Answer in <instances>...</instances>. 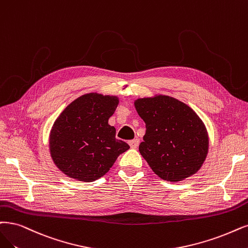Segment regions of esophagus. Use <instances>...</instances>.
Returning a JSON list of instances; mask_svg holds the SVG:
<instances>
[{
  "mask_svg": "<svg viewBox=\"0 0 248 248\" xmlns=\"http://www.w3.org/2000/svg\"><path fill=\"white\" fill-rule=\"evenodd\" d=\"M139 143H140V140L138 139V138H136V139H134V140H131L130 142H129V144H130V146H131V148H137L139 146Z\"/></svg>",
  "mask_w": 248,
  "mask_h": 248,
  "instance_id": "1",
  "label": "esophagus"
}]
</instances>
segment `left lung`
Returning <instances> with one entry per match:
<instances>
[{
  "mask_svg": "<svg viewBox=\"0 0 248 248\" xmlns=\"http://www.w3.org/2000/svg\"><path fill=\"white\" fill-rule=\"evenodd\" d=\"M146 124L139 151L162 180L180 182L196 173L208 152L204 124L192 108L164 95L135 101Z\"/></svg>",
  "mask_w": 248,
  "mask_h": 248,
  "instance_id": "left-lung-1",
  "label": "left lung"
}]
</instances>
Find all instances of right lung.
<instances>
[{"label": "right lung", "instance_id": "right-lung-1", "mask_svg": "<svg viewBox=\"0 0 248 248\" xmlns=\"http://www.w3.org/2000/svg\"><path fill=\"white\" fill-rule=\"evenodd\" d=\"M117 105L116 96L90 93L72 101L55 121L50 153L66 176L82 182L96 181L130 148L115 138V127L108 124Z\"/></svg>", "mask_w": 248, "mask_h": 248}]
</instances>
